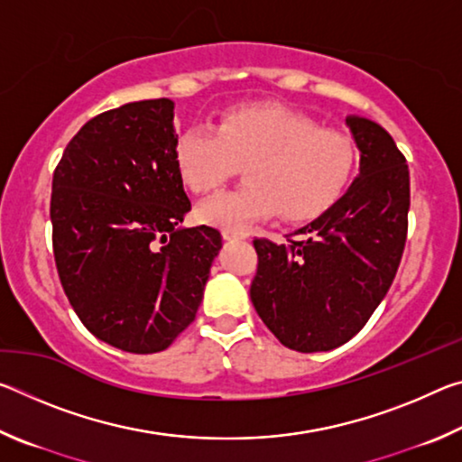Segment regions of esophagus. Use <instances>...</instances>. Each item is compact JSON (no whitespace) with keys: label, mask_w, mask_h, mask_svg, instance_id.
Wrapping results in <instances>:
<instances>
[{"label":"esophagus","mask_w":462,"mask_h":462,"mask_svg":"<svg viewBox=\"0 0 462 462\" xmlns=\"http://www.w3.org/2000/svg\"><path fill=\"white\" fill-rule=\"evenodd\" d=\"M222 236H224V240H245V238H248V232H242V230H222Z\"/></svg>","instance_id":"esophagus-1"}]
</instances>
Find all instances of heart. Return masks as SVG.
<instances>
[{
	"mask_svg": "<svg viewBox=\"0 0 462 462\" xmlns=\"http://www.w3.org/2000/svg\"><path fill=\"white\" fill-rule=\"evenodd\" d=\"M173 161L193 193L214 189L236 162H246V185L198 206L199 222L245 230L277 212L287 222H308L326 212L353 181L358 146L346 132L319 128L283 106L250 104L228 109L216 130H183Z\"/></svg>",
	"mask_w": 462,
	"mask_h": 462,
	"instance_id": "b5f03b06",
	"label": "heart"
}]
</instances>
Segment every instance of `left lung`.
Here are the masks:
<instances>
[{"instance_id": "left-lung-1", "label": "left lung", "mask_w": 462, "mask_h": 462, "mask_svg": "<svg viewBox=\"0 0 462 462\" xmlns=\"http://www.w3.org/2000/svg\"><path fill=\"white\" fill-rule=\"evenodd\" d=\"M346 126L361 167L342 198L287 245L254 240L259 269L250 300L297 353H326L361 330L393 283L408 236L405 156L377 122L346 116Z\"/></svg>"}]
</instances>
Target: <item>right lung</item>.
<instances>
[{
    "instance_id": "right-lung-1",
    "label": "right lung",
    "mask_w": 462,
    "mask_h": 462,
    "mask_svg": "<svg viewBox=\"0 0 462 462\" xmlns=\"http://www.w3.org/2000/svg\"><path fill=\"white\" fill-rule=\"evenodd\" d=\"M175 104L130 101L96 116L52 175L51 222L62 289L114 348L161 353L193 322L222 236L181 228L191 201L175 169Z\"/></svg>"
}]
</instances>
